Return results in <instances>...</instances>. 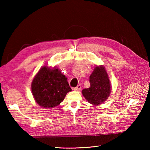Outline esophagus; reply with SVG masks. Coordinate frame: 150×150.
<instances>
[{"mask_svg": "<svg viewBox=\"0 0 150 150\" xmlns=\"http://www.w3.org/2000/svg\"><path fill=\"white\" fill-rule=\"evenodd\" d=\"M81 89V84H79L77 87H75L73 88V90L75 91H79Z\"/></svg>", "mask_w": 150, "mask_h": 150, "instance_id": "obj_1", "label": "esophagus"}]
</instances>
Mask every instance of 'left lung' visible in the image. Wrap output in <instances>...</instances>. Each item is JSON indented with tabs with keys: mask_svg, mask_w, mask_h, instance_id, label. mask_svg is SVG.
Returning a JSON list of instances; mask_svg holds the SVG:
<instances>
[{
	"mask_svg": "<svg viewBox=\"0 0 150 150\" xmlns=\"http://www.w3.org/2000/svg\"><path fill=\"white\" fill-rule=\"evenodd\" d=\"M90 86L82 91L88 103L99 105L106 101L111 92L110 82L103 66H97L90 77Z\"/></svg>",
	"mask_w": 150,
	"mask_h": 150,
	"instance_id": "1",
	"label": "left lung"
}]
</instances>
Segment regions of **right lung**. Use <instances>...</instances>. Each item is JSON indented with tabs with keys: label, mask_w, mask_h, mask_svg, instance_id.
<instances>
[{
	"label": "right lung",
	"mask_w": 150,
	"mask_h": 150,
	"mask_svg": "<svg viewBox=\"0 0 150 150\" xmlns=\"http://www.w3.org/2000/svg\"><path fill=\"white\" fill-rule=\"evenodd\" d=\"M31 91L39 106L49 108L60 104L71 89L67 78L59 69L44 66L33 79Z\"/></svg>",
	"instance_id": "1"
}]
</instances>
